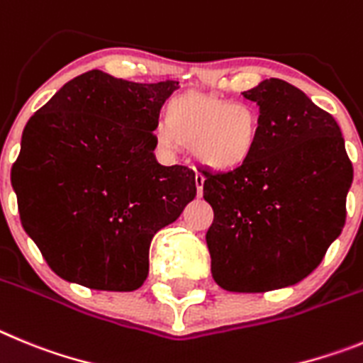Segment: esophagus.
Returning <instances> with one entry per match:
<instances>
[{
  "instance_id": "34e87169",
  "label": "esophagus",
  "mask_w": 363,
  "mask_h": 363,
  "mask_svg": "<svg viewBox=\"0 0 363 363\" xmlns=\"http://www.w3.org/2000/svg\"><path fill=\"white\" fill-rule=\"evenodd\" d=\"M195 186H197V194H199V197H201L202 188H204V175H201V174L195 175Z\"/></svg>"
}]
</instances>
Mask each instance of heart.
<instances>
[{
	"mask_svg": "<svg viewBox=\"0 0 363 363\" xmlns=\"http://www.w3.org/2000/svg\"><path fill=\"white\" fill-rule=\"evenodd\" d=\"M260 133V113L251 104L186 94L169 101L166 125L155 128V139L166 150H174L177 143L194 146L202 164L230 172L253 157Z\"/></svg>",
	"mask_w": 363,
	"mask_h": 363,
	"instance_id": "heart-1",
	"label": "heart"
}]
</instances>
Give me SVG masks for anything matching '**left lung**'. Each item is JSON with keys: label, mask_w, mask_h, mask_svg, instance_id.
I'll list each match as a JSON object with an SVG mask.
<instances>
[{"label": "left lung", "mask_w": 363, "mask_h": 363, "mask_svg": "<svg viewBox=\"0 0 363 363\" xmlns=\"http://www.w3.org/2000/svg\"><path fill=\"white\" fill-rule=\"evenodd\" d=\"M242 96L259 104L262 133L244 166L202 172L213 208L206 244L222 289L264 293L322 262L344 230L352 164L335 117L302 90L271 77Z\"/></svg>", "instance_id": "left-lung-1"}]
</instances>
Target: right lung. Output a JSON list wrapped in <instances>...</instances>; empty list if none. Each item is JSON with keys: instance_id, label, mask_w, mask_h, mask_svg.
<instances>
[{"instance_id": "add662e5", "label": "right lung", "mask_w": 363, "mask_h": 363, "mask_svg": "<svg viewBox=\"0 0 363 363\" xmlns=\"http://www.w3.org/2000/svg\"><path fill=\"white\" fill-rule=\"evenodd\" d=\"M177 88L90 70L28 119L11 181L23 230L55 275L99 291L145 284L153 235L197 195L194 169L153 155Z\"/></svg>"}]
</instances>
